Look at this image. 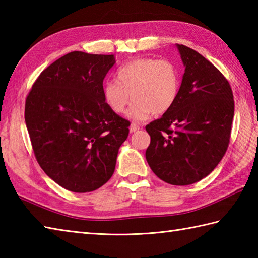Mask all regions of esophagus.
Instances as JSON below:
<instances>
[{
  "label": "esophagus",
  "mask_w": 258,
  "mask_h": 258,
  "mask_svg": "<svg viewBox=\"0 0 258 258\" xmlns=\"http://www.w3.org/2000/svg\"><path fill=\"white\" fill-rule=\"evenodd\" d=\"M141 127H140V125L139 124H136V123H132L131 124V126H130V131L131 132H138V131L140 130Z\"/></svg>",
  "instance_id": "34e87169"
}]
</instances>
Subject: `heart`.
<instances>
[{
	"mask_svg": "<svg viewBox=\"0 0 258 258\" xmlns=\"http://www.w3.org/2000/svg\"><path fill=\"white\" fill-rule=\"evenodd\" d=\"M115 79L104 83V101L114 113L123 114L132 98L128 115L138 120L166 113L179 94V70L166 58L132 59L116 71Z\"/></svg>",
	"mask_w": 258,
	"mask_h": 258,
	"instance_id": "1",
	"label": "heart"
}]
</instances>
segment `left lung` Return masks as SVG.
Returning <instances> with one entry per match:
<instances>
[{"label":"left lung","mask_w":258,"mask_h":258,"mask_svg":"<svg viewBox=\"0 0 258 258\" xmlns=\"http://www.w3.org/2000/svg\"><path fill=\"white\" fill-rule=\"evenodd\" d=\"M185 65L173 107L145 126L151 143L145 156L157 177L190 185L206 177L225 155L234 116L232 87L221 71L185 45Z\"/></svg>","instance_id":"left-lung-1"}]
</instances>
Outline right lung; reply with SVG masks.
Returning a JSON list of instances; mask_svg holds the SVG:
<instances>
[{"label":"right lung","mask_w":258,"mask_h":258,"mask_svg":"<svg viewBox=\"0 0 258 258\" xmlns=\"http://www.w3.org/2000/svg\"><path fill=\"white\" fill-rule=\"evenodd\" d=\"M114 55L74 51L38 75L25 101V123L38 165L63 188L86 193L112 177L130 120L109 108L103 80Z\"/></svg>","instance_id":"right-lung-1"}]
</instances>
